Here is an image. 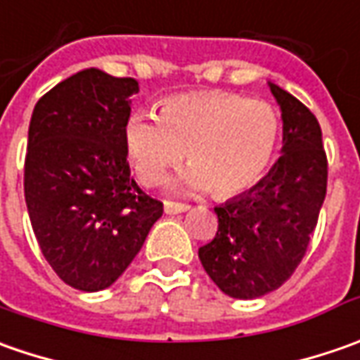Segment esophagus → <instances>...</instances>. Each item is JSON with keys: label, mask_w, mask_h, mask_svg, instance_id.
Wrapping results in <instances>:
<instances>
[{"label": "esophagus", "mask_w": 360, "mask_h": 360, "mask_svg": "<svg viewBox=\"0 0 360 360\" xmlns=\"http://www.w3.org/2000/svg\"><path fill=\"white\" fill-rule=\"evenodd\" d=\"M190 206L188 204H180V202H164V212L166 214H182V212H188Z\"/></svg>", "instance_id": "34e87169"}]
</instances>
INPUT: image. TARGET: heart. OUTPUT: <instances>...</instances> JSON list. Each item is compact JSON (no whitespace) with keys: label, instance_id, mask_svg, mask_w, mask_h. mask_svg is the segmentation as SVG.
Listing matches in <instances>:
<instances>
[{"label":"heart","instance_id":"obj_1","mask_svg":"<svg viewBox=\"0 0 360 360\" xmlns=\"http://www.w3.org/2000/svg\"><path fill=\"white\" fill-rule=\"evenodd\" d=\"M281 138L274 105L230 91L176 96L160 105L158 118L131 114L124 128L126 154L146 186L164 180L184 154L190 190H212L218 198L240 194L262 178Z\"/></svg>","mask_w":360,"mask_h":360}]
</instances>
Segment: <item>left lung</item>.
<instances>
[{"mask_svg": "<svg viewBox=\"0 0 360 360\" xmlns=\"http://www.w3.org/2000/svg\"><path fill=\"white\" fill-rule=\"evenodd\" d=\"M269 86L283 112V156L256 186L216 206L218 232L198 248L216 286L242 300L264 297L292 276L326 196L319 120L292 94Z\"/></svg>", "mask_w": 360, "mask_h": 360, "instance_id": "obj_1", "label": "left lung"}]
</instances>
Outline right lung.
Instances as JSON below:
<instances>
[{
    "label": "right lung",
    "mask_w": 360,
    "mask_h": 360,
    "mask_svg": "<svg viewBox=\"0 0 360 360\" xmlns=\"http://www.w3.org/2000/svg\"><path fill=\"white\" fill-rule=\"evenodd\" d=\"M134 77L82 70L37 100L27 131L25 204L63 283L104 290L122 276L164 206L130 176L124 128Z\"/></svg>",
    "instance_id": "right-lung-1"
}]
</instances>
